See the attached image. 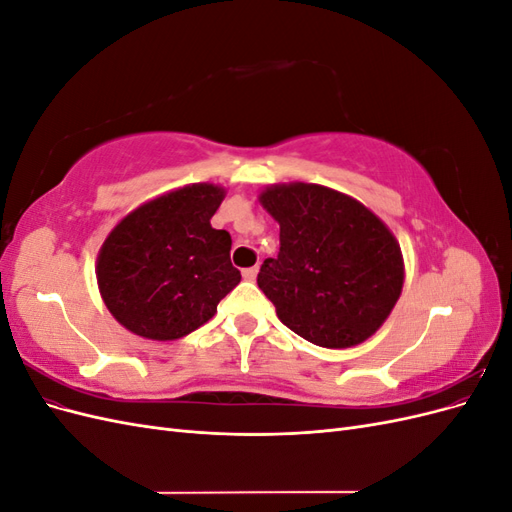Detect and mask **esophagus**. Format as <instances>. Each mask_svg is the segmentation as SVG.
<instances>
[{
    "mask_svg": "<svg viewBox=\"0 0 512 512\" xmlns=\"http://www.w3.org/2000/svg\"><path fill=\"white\" fill-rule=\"evenodd\" d=\"M256 275H258V267L243 269V280H247V282H254V280H256Z\"/></svg>",
    "mask_w": 512,
    "mask_h": 512,
    "instance_id": "1",
    "label": "esophagus"
}]
</instances>
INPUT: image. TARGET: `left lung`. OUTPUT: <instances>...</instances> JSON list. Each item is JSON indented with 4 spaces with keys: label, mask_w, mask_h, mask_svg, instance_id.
Instances as JSON below:
<instances>
[{
    "label": "left lung",
    "mask_w": 512,
    "mask_h": 512,
    "mask_svg": "<svg viewBox=\"0 0 512 512\" xmlns=\"http://www.w3.org/2000/svg\"><path fill=\"white\" fill-rule=\"evenodd\" d=\"M260 203L280 224V252L258 273L277 318L322 348L374 335L404 286L393 232L359 200L324 185H271Z\"/></svg>",
    "instance_id": "left-lung-1"
}]
</instances>
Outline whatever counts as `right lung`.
Instances as JSON below:
<instances>
[{"mask_svg":"<svg viewBox=\"0 0 512 512\" xmlns=\"http://www.w3.org/2000/svg\"><path fill=\"white\" fill-rule=\"evenodd\" d=\"M224 190L194 183L126 215L98 256L100 294L128 331L168 342L196 331L241 282L232 239L211 228Z\"/></svg>","mask_w":512,"mask_h":512,"instance_id":"add662e5","label":"right lung"}]
</instances>
